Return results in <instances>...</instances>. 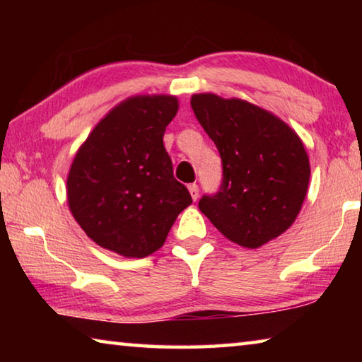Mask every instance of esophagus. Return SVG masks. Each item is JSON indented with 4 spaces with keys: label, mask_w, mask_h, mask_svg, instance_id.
Wrapping results in <instances>:
<instances>
[{
    "label": "esophagus",
    "mask_w": 362,
    "mask_h": 362,
    "mask_svg": "<svg viewBox=\"0 0 362 362\" xmlns=\"http://www.w3.org/2000/svg\"><path fill=\"white\" fill-rule=\"evenodd\" d=\"M188 192H189V194H192L193 201L198 199V196H199V187L196 185V183H189V185H188Z\"/></svg>",
    "instance_id": "esophagus-1"
}]
</instances>
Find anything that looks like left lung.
I'll list each match as a JSON object with an SVG mask.
<instances>
[{"instance_id":"8db88e82","label":"left lung","mask_w":362,"mask_h":362,"mask_svg":"<svg viewBox=\"0 0 362 362\" xmlns=\"http://www.w3.org/2000/svg\"><path fill=\"white\" fill-rule=\"evenodd\" d=\"M192 108L222 158L223 177L199 209L230 241L257 249L296 222L310 182L303 142L284 121L241 99L194 94Z\"/></svg>"}]
</instances>
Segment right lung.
I'll return each instance as SVG.
<instances>
[{
    "label": "right lung",
    "instance_id": "obj_1",
    "mask_svg": "<svg viewBox=\"0 0 362 362\" xmlns=\"http://www.w3.org/2000/svg\"><path fill=\"white\" fill-rule=\"evenodd\" d=\"M177 110L174 95L129 97L100 119L76 151L66 177L69 207L100 247L127 259L150 255L192 204L163 144Z\"/></svg>",
    "mask_w": 362,
    "mask_h": 362
}]
</instances>
